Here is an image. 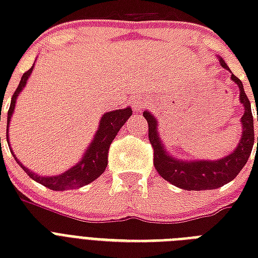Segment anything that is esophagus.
I'll return each instance as SVG.
<instances>
[{
	"label": "esophagus",
	"instance_id": "esophagus-1",
	"mask_svg": "<svg viewBox=\"0 0 258 258\" xmlns=\"http://www.w3.org/2000/svg\"><path fill=\"white\" fill-rule=\"evenodd\" d=\"M145 99H142V97H137L135 99V103H134V107L137 109H142L143 108V105H145Z\"/></svg>",
	"mask_w": 258,
	"mask_h": 258
}]
</instances>
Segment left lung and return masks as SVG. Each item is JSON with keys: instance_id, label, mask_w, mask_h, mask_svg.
Returning <instances> with one entry per match:
<instances>
[{"instance_id": "8db88e82", "label": "left lung", "mask_w": 258, "mask_h": 258, "mask_svg": "<svg viewBox=\"0 0 258 258\" xmlns=\"http://www.w3.org/2000/svg\"><path fill=\"white\" fill-rule=\"evenodd\" d=\"M221 67L229 70L228 64L224 58L220 57ZM232 80L240 88V101L244 105V115L241 117L242 123V134L237 145L236 150L228 157L218 161H182L171 157L169 151L161 142L158 134V121L153 113L149 111L143 112V116L149 123V139L154 149V166L162 178L169 180L176 187L184 190H213L224 184L229 183L238 175L246 162H248L253 145L257 142L258 137L254 139V127H253V115L250 108V101L244 91V86L238 78L232 75ZM258 121V113H257Z\"/></svg>"}]
</instances>
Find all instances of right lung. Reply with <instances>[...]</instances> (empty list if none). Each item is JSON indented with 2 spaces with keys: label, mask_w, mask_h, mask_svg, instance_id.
Segmentation results:
<instances>
[{
  "label": "right lung",
  "mask_w": 258,
  "mask_h": 258,
  "mask_svg": "<svg viewBox=\"0 0 258 258\" xmlns=\"http://www.w3.org/2000/svg\"><path fill=\"white\" fill-rule=\"evenodd\" d=\"M34 64L32 66L29 71H26L25 74L22 75L21 82L18 84L16 92L12 96V101H10L9 111H8V131H9V124L12 115L14 112V107H16V100H17L18 95L21 92L24 87L26 86V82L29 79L32 71H33ZM133 115V109L127 107L123 109H115L111 112H105L100 119L99 123V128H97L93 141L91 142V145L88 146V149L86 150V153L83 155L82 161L78 162L74 167H71L70 170H67L66 172H62L60 175L54 176H40L36 172L30 171L29 169H26L22 166V163L18 161L16 155H14L13 150L10 149V153L13 154L14 159L17 161V163L22 167V170L28 174V175L34 179L38 183H41L42 186L54 190V191H62V190H70V188H78L82 186L91 183L93 180L99 178V176L104 172L105 167H107V162H108V150L109 146L115 139V137L119 133V130L123 127L127 119ZM1 139V138H0ZM6 141L9 145V134L6 133Z\"/></svg>",
  "instance_id": "add662e5"
}]
</instances>
